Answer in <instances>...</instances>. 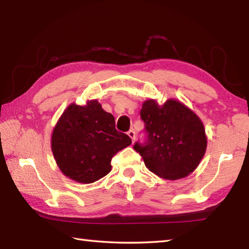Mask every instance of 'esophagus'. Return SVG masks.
<instances>
[{"label":"esophagus","instance_id":"1","mask_svg":"<svg viewBox=\"0 0 249 249\" xmlns=\"http://www.w3.org/2000/svg\"><path fill=\"white\" fill-rule=\"evenodd\" d=\"M127 135L129 136V138L131 139V141L133 142H135V139H136V135H135V131H134V129H130L128 133H127Z\"/></svg>","mask_w":249,"mask_h":249}]
</instances>
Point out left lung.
Here are the masks:
<instances>
[{"mask_svg":"<svg viewBox=\"0 0 249 249\" xmlns=\"http://www.w3.org/2000/svg\"><path fill=\"white\" fill-rule=\"evenodd\" d=\"M141 119L147 134L143 144L134 145L145 167L166 179H178L195 171L208 144L202 121L187 106L170 98L160 106L155 99L142 104Z\"/></svg>","mask_w":249,"mask_h":249,"instance_id":"left-lung-1","label":"left lung"}]
</instances>
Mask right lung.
<instances>
[{"instance_id":"right-lung-1","label":"right lung","mask_w":249,"mask_h":249,"mask_svg":"<svg viewBox=\"0 0 249 249\" xmlns=\"http://www.w3.org/2000/svg\"><path fill=\"white\" fill-rule=\"evenodd\" d=\"M127 135L115 129L113 115L97 99L84 106L71 104L62 113L51 136V150L62 173L89 184L111 171V160L130 145Z\"/></svg>"}]
</instances>
